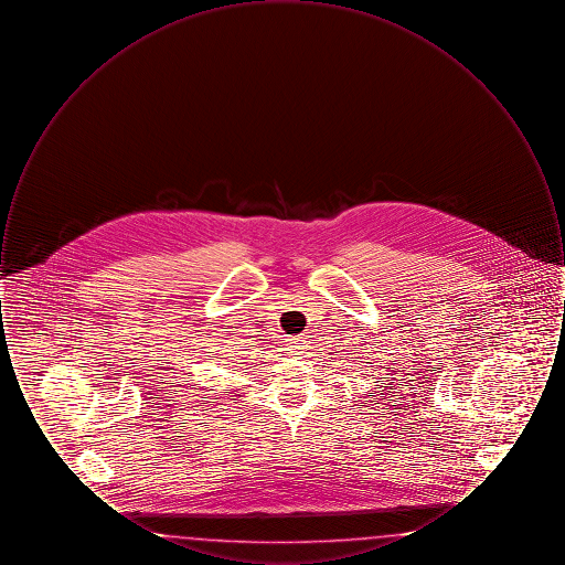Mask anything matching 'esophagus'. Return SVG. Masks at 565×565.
Masks as SVG:
<instances>
[{"label":"esophagus","mask_w":565,"mask_h":565,"mask_svg":"<svg viewBox=\"0 0 565 565\" xmlns=\"http://www.w3.org/2000/svg\"><path fill=\"white\" fill-rule=\"evenodd\" d=\"M305 348V339L302 337H292V339H286V351L290 355H298Z\"/></svg>","instance_id":"obj_1"}]
</instances>
